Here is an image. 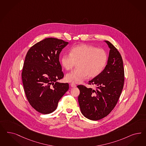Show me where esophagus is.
I'll return each instance as SVG.
<instances>
[{
	"instance_id": "esophagus-1",
	"label": "esophagus",
	"mask_w": 146,
	"mask_h": 146,
	"mask_svg": "<svg viewBox=\"0 0 146 146\" xmlns=\"http://www.w3.org/2000/svg\"><path fill=\"white\" fill-rule=\"evenodd\" d=\"M70 86H71V87H76V84H73V83H71L70 84Z\"/></svg>"
}]
</instances>
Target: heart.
<instances>
[{"label":"heart","mask_w":146,"mask_h":146,"mask_svg":"<svg viewBox=\"0 0 146 146\" xmlns=\"http://www.w3.org/2000/svg\"><path fill=\"white\" fill-rule=\"evenodd\" d=\"M107 61L106 51L95 46L82 44L76 46L70 50V54L62 56L61 64L66 70H72L78 63V68L67 73L66 80L78 84L87 76L93 78L99 76L104 69Z\"/></svg>","instance_id":"obj_1"}]
</instances>
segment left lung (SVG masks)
I'll list each match as a JSON object with an SVG mask.
<instances>
[{"label":"left lung","mask_w":146,"mask_h":146,"mask_svg":"<svg viewBox=\"0 0 146 146\" xmlns=\"http://www.w3.org/2000/svg\"><path fill=\"white\" fill-rule=\"evenodd\" d=\"M105 42L110 48L107 64L99 76L88 81L89 85H96V89L77 86L80 90L78 102L81 111L92 120H100L111 113L124 85L125 73L120 53L110 41Z\"/></svg>","instance_id":"left-lung-1"}]
</instances>
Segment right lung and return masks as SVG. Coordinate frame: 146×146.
<instances>
[{"instance_id": "right-lung-1", "label": "right lung", "mask_w": 146, "mask_h": 146, "mask_svg": "<svg viewBox=\"0 0 146 146\" xmlns=\"http://www.w3.org/2000/svg\"><path fill=\"white\" fill-rule=\"evenodd\" d=\"M68 42L48 38L28 50L21 73L27 99L41 114L55 111L58 102L69 88L68 83L57 81L64 77L59 55Z\"/></svg>"}]
</instances>
